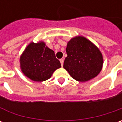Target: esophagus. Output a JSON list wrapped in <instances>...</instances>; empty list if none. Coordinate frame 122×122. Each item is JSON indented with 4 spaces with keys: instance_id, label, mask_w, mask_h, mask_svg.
<instances>
[{
    "instance_id": "1",
    "label": "esophagus",
    "mask_w": 122,
    "mask_h": 122,
    "mask_svg": "<svg viewBox=\"0 0 122 122\" xmlns=\"http://www.w3.org/2000/svg\"><path fill=\"white\" fill-rule=\"evenodd\" d=\"M60 63H61V65H62V66H63V64H64L63 59H60Z\"/></svg>"
}]
</instances>
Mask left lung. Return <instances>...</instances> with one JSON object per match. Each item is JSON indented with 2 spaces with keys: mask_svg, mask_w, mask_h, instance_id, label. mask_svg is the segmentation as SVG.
I'll return each instance as SVG.
<instances>
[{
  "mask_svg": "<svg viewBox=\"0 0 122 122\" xmlns=\"http://www.w3.org/2000/svg\"><path fill=\"white\" fill-rule=\"evenodd\" d=\"M63 67L74 79L87 81L101 72L103 64L102 54L85 37L76 36L69 41Z\"/></svg>",
  "mask_w": 122,
  "mask_h": 122,
  "instance_id": "obj_1",
  "label": "left lung"
}]
</instances>
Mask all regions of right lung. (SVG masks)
I'll use <instances>...</instances> for the list:
<instances>
[{"mask_svg": "<svg viewBox=\"0 0 122 122\" xmlns=\"http://www.w3.org/2000/svg\"><path fill=\"white\" fill-rule=\"evenodd\" d=\"M21 71L26 77L35 81H43L51 77L61 64L53 50L43 42L31 43L20 57Z\"/></svg>", "mask_w": 122, "mask_h": 122, "instance_id": "1", "label": "right lung"}]
</instances>
